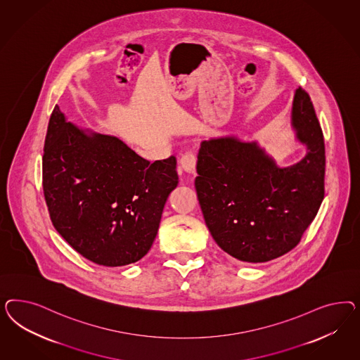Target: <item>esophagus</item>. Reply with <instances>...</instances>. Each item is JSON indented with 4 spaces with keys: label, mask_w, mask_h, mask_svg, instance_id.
<instances>
[{
    "label": "esophagus",
    "mask_w": 360,
    "mask_h": 360,
    "mask_svg": "<svg viewBox=\"0 0 360 360\" xmlns=\"http://www.w3.org/2000/svg\"><path fill=\"white\" fill-rule=\"evenodd\" d=\"M179 164H181V167H182V170L186 172V173H195V166H196V155L194 152H186L184 155H182V158H181V161H179Z\"/></svg>",
    "instance_id": "esophagus-1"
}]
</instances>
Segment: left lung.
I'll list each match as a JSON object with an SVG mask.
<instances>
[{
  "label": "left lung",
  "instance_id": "8db88e82",
  "mask_svg": "<svg viewBox=\"0 0 360 360\" xmlns=\"http://www.w3.org/2000/svg\"><path fill=\"white\" fill-rule=\"evenodd\" d=\"M290 125L305 145L298 162L280 166L257 141L238 136L202 141L195 190L219 247L243 262H265L292 251L325 195V141L310 96L297 88Z\"/></svg>",
  "mask_w": 360,
  "mask_h": 360
}]
</instances>
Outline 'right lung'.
Here are the masks:
<instances>
[{
	"mask_svg": "<svg viewBox=\"0 0 360 360\" xmlns=\"http://www.w3.org/2000/svg\"><path fill=\"white\" fill-rule=\"evenodd\" d=\"M176 160H143L120 139L80 128L55 105L42 176L50 218L83 257L104 266L139 262L178 185Z\"/></svg>",
	"mask_w": 360,
	"mask_h": 360,
	"instance_id": "obj_1",
	"label": "right lung"
}]
</instances>
